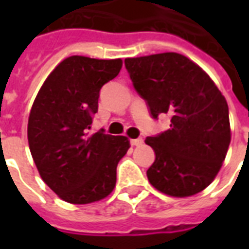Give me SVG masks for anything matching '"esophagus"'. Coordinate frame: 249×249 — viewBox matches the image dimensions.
<instances>
[{
	"label": "esophagus",
	"mask_w": 249,
	"mask_h": 249,
	"mask_svg": "<svg viewBox=\"0 0 249 249\" xmlns=\"http://www.w3.org/2000/svg\"><path fill=\"white\" fill-rule=\"evenodd\" d=\"M130 143H132V146H141V144L143 143V140H142V138H136V140H130Z\"/></svg>",
	"instance_id": "1"
}]
</instances>
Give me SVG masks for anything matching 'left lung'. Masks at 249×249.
<instances>
[{
  "mask_svg": "<svg viewBox=\"0 0 249 249\" xmlns=\"http://www.w3.org/2000/svg\"><path fill=\"white\" fill-rule=\"evenodd\" d=\"M125 67L151 116H170L168 130L144 141L155 151L150 183L170 196L203 191L221 169L231 140L222 93L197 64L177 53L126 58Z\"/></svg>",
  "mask_w": 249,
  "mask_h": 249,
  "instance_id": "left-lung-1",
  "label": "left lung"
}]
</instances>
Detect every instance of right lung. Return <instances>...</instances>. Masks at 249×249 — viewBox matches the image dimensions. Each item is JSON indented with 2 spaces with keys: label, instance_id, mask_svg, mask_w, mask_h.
<instances>
[{
  "label": "right lung",
  "instance_id": "obj_1",
  "mask_svg": "<svg viewBox=\"0 0 249 249\" xmlns=\"http://www.w3.org/2000/svg\"><path fill=\"white\" fill-rule=\"evenodd\" d=\"M121 59L73 55L41 86L28 119V143L38 173L71 204L105 199L116 185V168L130 147L124 136H89L102 86L115 79Z\"/></svg>",
  "mask_w": 249,
  "mask_h": 249
}]
</instances>
